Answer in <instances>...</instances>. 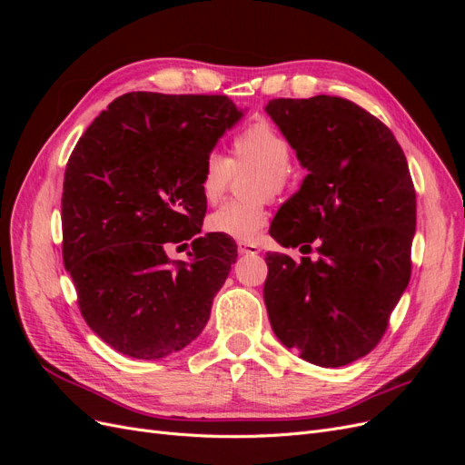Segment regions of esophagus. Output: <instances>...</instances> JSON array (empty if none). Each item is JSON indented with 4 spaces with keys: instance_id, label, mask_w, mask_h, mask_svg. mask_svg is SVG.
<instances>
[{
    "instance_id": "1",
    "label": "esophagus",
    "mask_w": 465,
    "mask_h": 465,
    "mask_svg": "<svg viewBox=\"0 0 465 465\" xmlns=\"http://www.w3.org/2000/svg\"><path fill=\"white\" fill-rule=\"evenodd\" d=\"M238 254H246V256H254L260 254V248L252 242H241L238 244Z\"/></svg>"
}]
</instances>
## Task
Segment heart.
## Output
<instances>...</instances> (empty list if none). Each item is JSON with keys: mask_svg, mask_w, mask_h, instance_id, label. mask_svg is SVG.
I'll use <instances>...</instances> for the list:
<instances>
[{"mask_svg": "<svg viewBox=\"0 0 465 465\" xmlns=\"http://www.w3.org/2000/svg\"><path fill=\"white\" fill-rule=\"evenodd\" d=\"M291 143L272 122L256 120L232 137L231 159L209 153L200 176V190L207 203L219 202L234 174L254 171L248 178L242 203H224L207 217V229L232 241L254 242L267 224L265 198H277L291 184Z\"/></svg>", "mask_w": 465, "mask_h": 465, "instance_id": "heart-1", "label": "heart"}]
</instances>
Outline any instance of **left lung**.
<instances>
[{
    "label": "left lung",
    "mask_w": 465,
    "mask_h": 465,
    "mask_svg": "<svg viewBox=\"0 0 465 465\" xmlns=\"http://www.w3.org/2000/svg\"><path fill=\"white\" fill-rule=\"evenodd\" d=\"M265 112L308 171L272 236L285 248L318 246V260L265 256L267 316L277 340L304 361L343 367L382 340L410 283V166L386 125L347 98H273Z\"/></svg>",
    "instance_id": "left-lung-1"
}]
</instances>
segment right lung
Here are the masks:
<instances>
[{
    "label": "right lung",
    "instance_id": "obj_1",
    "mask_svg": "<svg viewBox=\"0 0 465 465\" xmlns=\"http://www.w3.org/2000/svg\"><path fill=\"white\" fill-rule=\"evenodd\" d=\"M241 118L224 94L128 93L94 118L69 157L64 265L83 318L118 353L163 359L205 328L236 244L200 236V176ZM186 240L193 262L168 261L165 248Z\"/></svg>",
    "mask_w": 465,
    "mask_h": 465
}]
</instances>
